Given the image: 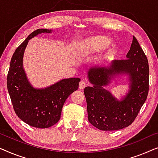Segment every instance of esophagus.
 I'll return each instance as SVG.
<instances>
[{
    "mask_svg": "<svg viewBox=\"0 0 158 158\" xmlns=\"http://www.w3.org/2000/svg\"><path fill=\"white\" fill-rule=\"evenodd\" d=\"M86 85V83L84 81H81L79 82V89H83L85 88Z\"/></svg>",
    "mask_w": 158,
    "mask_h": 158,
    "instance_id": "34e87169",
    "label": "esophagus"
}]
</instances>
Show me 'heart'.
Wrapping results in <instances>:
<instances>
[{"label":"heart","mask_w":158,"mask_h":158,"mask_svg":"<svg viewBox=\"0 0 158 158\" xmlns=\"http://www.w3.org/2000/svg\"><path fill=\"white\" fill-rule=\"evenodd\" d=\"M110 39L104 35H94L81 40L79 43L78 49L84 56L98 52L105 48L104 56L110 58L114 54L116 48L114 44H110Z\"/></svg>","instance_id":"1"}]
</instances>
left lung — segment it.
Instances as JSON below:
<instances>
[{"label": "left lung", "mask_w": 158, "mask_h": 158, "mask_svg": "<svg viewBox=\"0 0 158 158\" xmlns=\"http://www.w3.org/2000/svg\"><path fill=\"white\" fill-rule=\"evenodd\" d=\"M128 73L131 89L123 101L119 102L102 87L114 74ZM89 79L94 84L86 86L84 93L87 105L88 120L104 131L118 130L135 121L149 92V64L146 55L133 36L127 59L114 60L108 68H93L89 71Z\"/></svg>", "instance_id": "1"}]
</instances>
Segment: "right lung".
<instances>
[{
    "label": "right lung",
    "instance_id": "add662e5",
    "mask_svg": "<svg viewBox=\"0 0 158 158\" xmlns=\"http://www.w3.org/2000/svg\"><path fill=\"white\" fill-rule=\"evenodd\" d=\"M51 31L39 28L33 31L15 49L10 60L7 88L13 110L21 120L37 128L50 127L59 121L64 102L78 89L80 79H63L44 89H35L28 83L23 69V56L28 40Z\"/></svg>",
    "mask_w": 158,
    "mask_h": 158
}]
</instances>
